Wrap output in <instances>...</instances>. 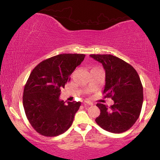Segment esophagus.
<instances>
[{"mask_svg":"<svg viewBox=\"0 0 160 160\" xmlns=\"http://www.w3.org/2000/svg\"><path fill=\"white\" fill-rule=\"evenodd\" d=\"M84 104H87L88 105H90V106H92L93 105V103L90 101H89V100H85V101H84Z\"/></svg>","mask_w":160,"mask_h":160,"instance_id":"1","label":"esophagus"}]
</instances>
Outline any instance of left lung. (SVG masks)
<instances>
[{
    "mask_svg": "<svg viewBox=\"0 0 160 160\" xmlns=\"http://www.w3.org/2000/svg\"><path fill=\"white\" fill-rule=\"evenodd\" d=\"M102 64L106 72L103 94L114 102L108 108L97 103L100 115L95 121L105 131L121 133L128 131L136 122L141 112L143 88L140 77L131 65L110 54H91Z\"/></svg>",
    "mask_w": 160,
    "mask_h": 160,
    "instance_id": "left-lung-1",
    "label": "left lung"
}]
</instances>
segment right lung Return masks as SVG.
I'll return each mask as SVG.
<instances>
[{"mask_svg": "<svg viewBox=\"0 0 160 160\" xmlns=\"http://www.w3.org/2000/svg\"><path fill=\"white\" fill-rule=\"evenodd\" d=\"M85 57V54H59L42 61L29 75L24 88L23 107L29 122L39 134L58 136L71 126L81 102L66 104L59 96Z\"/></svg>", "mask_w": 160, "mask_h": 160, "instance_id": "obj_1", "label": "right lung"}]
</instances>
